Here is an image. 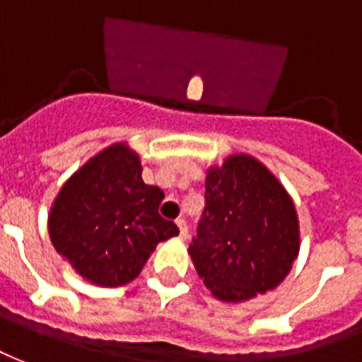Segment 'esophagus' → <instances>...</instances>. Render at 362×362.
Here are the masks:
<instances>
[{"label":"esophagus","instance_id":"1","mask_svg":"<svg viewBox=\"0 0 362 362\" xmlns=\"http://www.w3.org/2000/svg\"><path fill=\"white\" fill-rule=\"evenodd\" d=\"M175 223H177V228H179V235L183 237V239H187V237H189V226H187V220H185V218H177Z\"/></svg>","mask_w":362,"mask_h":362}]
</instances>
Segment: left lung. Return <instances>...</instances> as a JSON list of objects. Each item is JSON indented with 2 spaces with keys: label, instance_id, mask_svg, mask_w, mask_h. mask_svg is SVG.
I'll return each instance as SVG.
<instances>
[{
  "label": "left lung",
  "instance_id": "left-lung-1",
  "mask_svg": "<svg viewBox=\"0 0 362 362\" xmlns=\"http://www.w3.org/2000/svg\"><path fill=\"white\" fill-rule=\"evenodd\" d=\"M206 206L189 247L216 299H255L286 279L299 255L291 197L264 163L233 154L206 173Z\"/></svg>",
  "mask_w": 362,
  "mask_h": 362
}]
</instances>
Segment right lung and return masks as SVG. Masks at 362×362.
Here are the masks:
<instances>
[{"label": "right lung", "instance_id": "obj_1", "mask_svg": "<svg viewBox=\"0 0 362 362\" xmlns=\"http://www.w3.org/2000/svg\"><path fill=\"white\" fill-rule=\"evenodd\" d=\"M163 191L142 181L139 154L117 142L75 171L54 200L47 229L55 250L86 281H133L156 245L177 235L158 208Z\"/></svg>", "mask_w": 362, "mask_h": 362}]
</instances>
